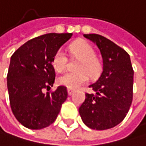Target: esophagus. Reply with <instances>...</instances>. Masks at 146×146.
<instances>
[{
    "mask_svg": "<svg viewBox=\"0 0 146 146\" xmlns=\"http://www.w3.org/2000/svg\"><path fill=\"white\" fill-rule=\"evenodd\" d=\"M67 92H68V95H69V96H72V94H74V90H72V89H67Z\"/></svg>",
    "mask_w": 146,
    "mask_h": 146,
    "instance_id": "1",
    "label": "esophagus"
}]
</instances>
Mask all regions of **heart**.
<instances>
[{
	"mask_svg": "<svg viewBox=\"0 0 146 146\" xmlns=\"http://www.w3.org/2000/svg\"><path fill=\"white\" fill-rule=\"evenodd\" d=\"M70 51L72 56L80 59L76 68L78 72H64L57 78V82L60 85L66 86L69 89H77L89 79L87 72L92 77L97 76L99 74L100 63L95 57L94 48L85 41H80L72 44L70 46ZM66 54L62 48L57 49L52 58L53 67L56 71H62L66 67Z\"/></svg>",
	"mask_w": 146,
	"mask_h": 146,
	"instance_id": "b5f03b06",
	"label": "heart"
}]
</instances>
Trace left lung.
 <instances>
[{
    "label": "left lung",
    "instance_id": "8db88e82",
    "mask_svg": "<svg viewBox=\"0 0 146 146\" xmlns=\"http://www.w3.org/2000/svg\"><path fill=\"white\" fill-rule=\"evenodd\" d=\"M97 45L103 59L98 80L89 87L95 94L86 93L79 108L82 120L92 129L115 127L127 115L133 98L134 71L129 55L112 40L99 34H83Z\"/></svg>",
    "mask_w": 146,
    "mask_h": 146
}]
</instances>
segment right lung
<instances>
[{"label": "right lung", "instance_id": "right-lung-1", "mask_svg": "<svg viewBox=\"0 0 146 146\" xmlns=\"http://www.w3.org/2000/svg\"><path fill=\"white\" fill-rule=\"evenodd\" d=\"M72 33H48L25 42L10 57L7 86L10 107L25 128L41 129L52 124L67 98L64 86L51 93L55 82L52 58Z\"/></svg>", "mask_w": 146, "mask_h": 146}]
</instances>
